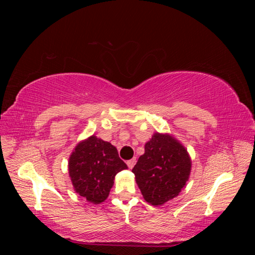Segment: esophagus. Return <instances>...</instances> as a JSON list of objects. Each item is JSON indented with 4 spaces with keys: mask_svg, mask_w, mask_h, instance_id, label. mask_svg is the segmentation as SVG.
Here are the masks:
<instances>
[{
    "mask_svg": "<svg viewBox=\"0 0 255 255\" xmlns=\"http://www.w3.org/2000/svg\"><path fill=\"white\" fill-rule=\"evenodd\" d=\"M135 164H136V157L130 158V159H128V160L127 161V165H128V167L129 169H132V168L135 166Z\"/></svg>",
    "mask_w": 255,
    "mask_h": 255,
    "instance_id": "esophagus-1",
    "label": "esophagus"
}]
</instances>
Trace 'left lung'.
<instances>
[{"instance_id":"8db88e82","label":"left lung","mask_w":255,"mask_h":255,"mask_svg":"<svg viewBox=\"0 0 255 255\" xmlns=\"http://www.w3.org/2000/svg\"><path fill=\"white\" fill-rule=\"evenodd\" d=\"M191 161L184 146L169 135L156 133L132 169L144 200L161 205L180 194L190 173Z\"/></svg>"}]
</instances>
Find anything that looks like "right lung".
I'll return each instance as SVG.
<instances>
[{"label": "right lung", "instance_id": "right-lung-1", "mask_svg": "<svg viewBox=\"0 0 255 255\" xmlns=\"http://www.w3.org/2000/svg\"><path fill=\"white\" fill-rule=\"evenodd\" d=\"M127 168L117 149L96 136L80 142L69 158V174L75 191L95 204L109 197L116 174Z\"/></svg>", "mask_w": 255, "mask_h": 255}]
</instances>
